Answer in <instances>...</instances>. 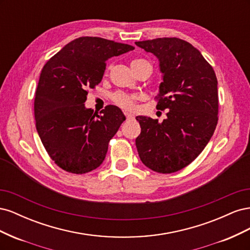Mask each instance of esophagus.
<instances>
[{"label":"esophagus","instance_id":"1","mask_svg":"<svg viewBox=\"0 0 250 250\" xmlns=\"http://www.w3.org/2000/svg\"><path fill=\"white\" fill-rule=\"evenodd\" d=\"M125 117H126V120H133L134 117L132 115H130V113H125Z\"/></svg>","mask_w":250,"mask_h":250}]
</instances>
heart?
Masks as SVG:
<instances>
[{"instance_id":"heart-1","label":"heart","mask_w":250,"mask_h":250,"mask_svg":"<svg viewBox=\"0 0 250 250\" xmlns=\"http://www.w3.org/2000/svg\"><path fill=\"white\" fill-rule=\"evenodd\" d=\"M144 63H148L150 64L147 60L145 59H134L131 62V67H135L140 64ZM110 99L113 104H116L117 106L123 108L125 110H133L135 108V105H137V102L140 100V97L137 95H132V94H128L125 92H122V90H118V92L113 93L110 97Z\"/></svg>"}]
</instances>
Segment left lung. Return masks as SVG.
Segmentation results:
<instances>
[{
	"label": "left lung",
	"mask_w": 250,
	"mask_h": 250,
	"mask_svg": "<svg viewBox=\"0 0 250 250\" xmlns=\"http://www.w3.org/2000/svg\"><path fill=\"white\" fill-rule=\"evenodd\" d=\"M160 59L164 74L156 108L167 119L139 116L141 134L135 140L143 164L158 173L177 172L190 165L208 145L218 123L217 77L201 53L177 37L135 42Z\"/></svg>",
	"instance_id": "left-lung-1"
}]
</instances>
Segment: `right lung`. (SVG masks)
I'll return each mask as SVG.
<instances>
[{
    "label": "right lung",
    "instance_id": "1",
    "mask_svg": "<svg viewBox=\"0 0 250 250\" xmlns=\"http://www.w3.org/2000/svg\"><path fill=\"white\" fill-rule=\"evenodd\" d=\"M130 44L82 36L67 43L42 71L34 99L35 126L59 168L84 174L103 163L108 143L125 121L117 106L94 112L84 102L102 80L106 60L133 50Z\"/></svg>",
    "mask_w": 250,
    "mask_h": 250
}]
</instances>
